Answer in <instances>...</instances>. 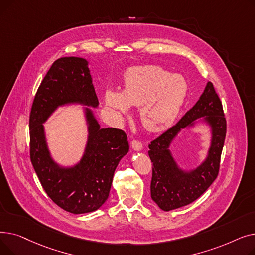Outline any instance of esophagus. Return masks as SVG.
<instances>
[{
	"label": "esophagus",
	"instance_id": "esophagus-1",
	"mask_svg": "<svg viewBox=\"0 0 255 255\" xmlns=\"http://www.w3.org/2000/svg\"><path fill=\"white\" fill-rule=\"evenodd\" d=\"M131 146H132V149L134 150V151H136V152H139V151H141L142 150V143L140 142V141H138V140H135V139H133L132 141H131Z\"/></svg>",
	"mask_w": 255,
	"mask_h": 255
}]
</instances>
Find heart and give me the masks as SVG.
<instances>
[{
	"mask_svg": "<svg viewBox=\"0 0 255 255\" xmlns=\"http://www.w3.org/2000/svg\"><path fill=\"white\" fill-rule=\"evenodd\" d=\"M188 93V82L182 74H170L158 65H142L126 70L123 91L106 89L104 102L119 120L129 115L131 105L139 106L142 126L160 132L175 122Z\"/></svg>",
	"mask_w": 255,
	"mask_h": 255,
	"instance_id": "heart-1",
	"label": "heart"
}]
</instances>
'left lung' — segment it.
<instances>
[{
    "instance_id": "obj_1",
    "label": "left lung",
    "mask_w": 255,
    "mask_h": 255,
    "mask_svg": "<svg viewBox=\"0 0 255 255\" xmlns=\"http://www.w3.org/2000/svg\"><path fill=\"white\" fill-rule=\"evenodd\" d=\"M199 125L209 130L207 155L195 168L185 169L178 164L170 146L183 129L195 128ZM225 133L222 104L212 83L208 82L192 109L149 145L148 153L153 162L151 197L160 209L168 212L193 203L215 181Z\"/></svg>"
}]
</instances>
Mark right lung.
Segmentation results:
<instances>
[{
  "mask_svg": "<svg viewBox=\"0 0 255 255\" xmlns=\"http://www.w3.org/2000/svg\"><path fill=\"white\" fill-rule=\"evenodd\" d=\"M70 105L84 106L87 141L79 161L65 166L52 156L44 124L61 107ZM98 106L89 61L79 57H64L51 65L32 106V164L52 202L72 214L94 212L106 202L115 170L129 152L124 131L101 128L93 110Z\"/></svg>",
  "mask_w": 255,
  "mask_h": 255,
  "instance_id": "right-lung-1",
  "label": "right lung"
}]
</instances>
